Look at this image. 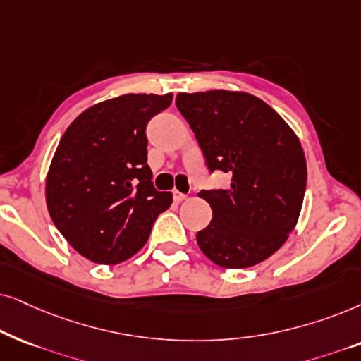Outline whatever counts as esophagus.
<instances>
[{
	"mask_svg": "<svg viewBox=\"0 0 361 361\" xmlns=\"http://www.w3.org/2000/svg\"><path fill=\"white\" fill-rule=\"evenodd\" d=\"M173 200H175L176 203H180V201L186 200V195L181 193V191H178V190H173Z\"/></svg>",
	"mask_w": 361,
	"mask_h": 361,
	"instance_id": "34e87169",
	"label": "esophagus"
}]
</instances>
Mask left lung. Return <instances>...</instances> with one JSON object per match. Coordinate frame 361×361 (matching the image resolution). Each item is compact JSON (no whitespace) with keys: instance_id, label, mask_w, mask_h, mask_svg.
<instances>
[{"instance_id":"left-lung-1","label":"left lung","mask_w":361,"mask_h":361,"mask_svg":"<svg viewBox=\"0 0 361 361\" xmlns=\"http://www.w3.org/2000/svg\"><path fill=\"white\" fill-rule=\"evenodd\" d=\"M209 173L231 176L228 190H203L213 219L196 233L206 257L226 269L256 266L295 228L307 186L299 138L261 99L246 92L178 94Z\"/></svg>"}]
</instances>
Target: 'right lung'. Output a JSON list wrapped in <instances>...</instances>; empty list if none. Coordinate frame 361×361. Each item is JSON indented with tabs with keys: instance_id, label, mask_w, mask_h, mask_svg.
<instances>
[{
	"instance_id": "add662e5",
	"label": "right lung",
	"mask_w": 361,
	"mask_h": 361,
	"mask_svg": "<svg viewBox=\"0 0 361 361\" xmlns=\"http://www.w3.org/2000/svg\"><path fill=\"white\" fill-rule=\"evenodd\" d=\"M171 94H128L85 110L52 158L46 203L56 228L89 261L118 264L140 251L171 193L153 186L147 125Z\"/></svg>"
}]
</instances>
